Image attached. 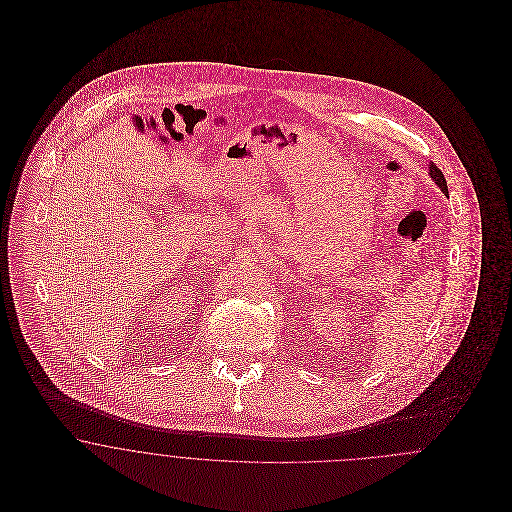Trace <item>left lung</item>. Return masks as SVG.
Returning a JSON list of instances; mask_svg holds the SVG:
<instances>
[{
    "instance_id": "left-lung-1",
    "label": "left lung",
    "mask_w": 512,
    "mask_h": 512,
    "mask_svg": "<svg viewBox=\"0 0 512 512\" xmlns=\"http://www.w3.org/2000/svg\"><path fill=\"white\" fill-rule=\"evenodd\" d=\"M430 176H432V180L441 188V192L445 195H449V192H447V182H445L443 174H441V171H439L434 163H430Z\"/></svg>"
}]
</instances>
